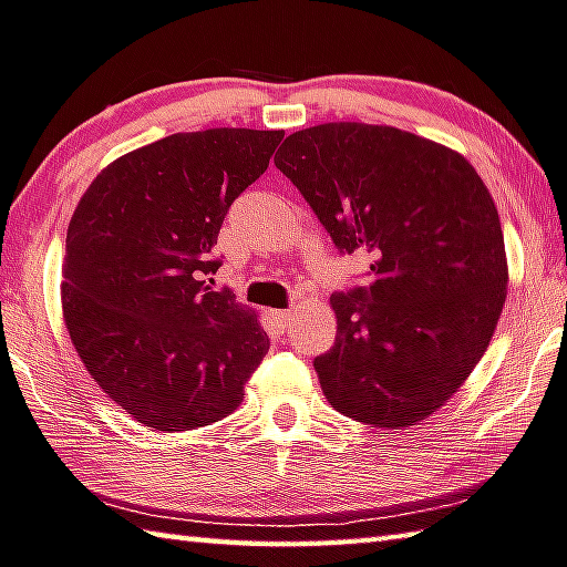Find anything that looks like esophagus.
<instances>
[{
  "mask_svg": "<svg viewBox=\"0 0 567 567\" xmlns=\"http://www.w3.org/2000/svg\"><path fill=\"white\" fill-rule=\"evenodd\" d=\"M270 315H272V319H275V322L280 324V327H285V324L292 319V312H290V310H275V312H270Z\"/></svg>",
  "mask_w": 567,
  "mask_h": 567,
  "instance_id": "obj_1",
  "label": "esophagus"
}]
</instances>
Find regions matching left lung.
Segmentation results:
<instances>
[{"label": "left lung", "mask_w": 567, "mask_h": 567, "mask_svg": "<svg viewBox=\"0 0 567 567\" xmlns=\"http://www.w3.org/2000/svg\"><path fill=\"white\" fill-rule=\"evenodd\" d=\"M275 166L369 282L329 297L337 337L315 359L329 404L364 424L414 426L466 382L498 324L508 267L498 210L471 163L414 133L322 123Z\"/></svg>", "instance_id": "obj_1"}]
</instances>
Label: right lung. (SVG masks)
Masks as SVG:
<instances>
[{
    "label": "right lung",
    "mask_w": 567,
    "mask_h": 567,
    "mask_svg": "<svg viewBox=\"0 0 567 567\" xmlns=\"http://www.w3.org/2000/svg\"><path fill=\"white\" fill-rule=\"evenodd\" d=\"M282 131L173 133L113 161L66 233V329L81 362L158 431L208 426L240 404L270 337L230 290L215 292L233 200L262 176Z\"/></svg>",
    "instance_id": "right-lung-1"
}]
</instances>
